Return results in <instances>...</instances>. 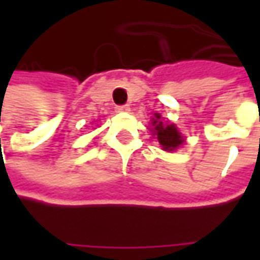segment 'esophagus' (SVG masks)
Instances as JSON below:
<instances>
[{
	"label": "esophagus",
	"mask_w": 260,
	"mask_h": 260,
	"mask_svg": "<svg viewBox=\"0 0 260 260\" xmlns=\"http://www.w3.org/2000/svg\"><path fill=\"white\" fill-rule=\"evenodd\" d=\"M115 111L117 113H128L130 111V107L128 105H117L115 107Z\"/></svg>",
	"instance_id": "1"
}]
</instances>
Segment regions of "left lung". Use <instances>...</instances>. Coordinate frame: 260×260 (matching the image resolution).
<instances>
[{"label":"left lung","instance_id":"left-lung-1","mask_svg":"<svg viewBox=\"0 0 260 260\" xmlns=\"http://www.w3.org/2000/svg\"><path fill=\"white\" fill-rule=\"evenodd\" d=\"M152 132L153 136H156L159 145L166 152H174L179 146L184 143V137L181 136L179 130L176 128L175 124H165L160 120V114L155 113V117L152 118Z\"/></svg>","mask_w":260,"mask_h":260}]
</instances>
